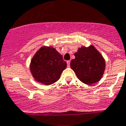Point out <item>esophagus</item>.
I'll use <instances>...</instances> for the list:
<instances>
[{"label":"esophagus","instance_id":"esophagus-1","mask_svg":"<svg viewBox=\"0 0 126 126\" xmlns=\"http://www.w3.org/2000/svg\"><path fill=\"white\" fill-rule=\"evenodd\" d=\"M67 67H69V65H70V61H67Z\"/></svg>","mask_w":126,"mask_h":126}]
</instances>
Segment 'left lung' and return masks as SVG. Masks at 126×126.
<instances>
[{
    "label": "left lung",
    "instance_id": "1",
    "mask_svg": "<svg viewBox=\"0 0 126 126\" xmlns=\"http://www.w3.org/2000/svg\"><path fill=\"white\" fill-rule=\"evenodd\" d=\"M74 55L75 59L71 61V68L82 82L91 85L100 80L106 68V61L94 46L81 47Z\"/></svg>",
    "mask_w": 126,
    "mask_h": 126
}]
</instances>
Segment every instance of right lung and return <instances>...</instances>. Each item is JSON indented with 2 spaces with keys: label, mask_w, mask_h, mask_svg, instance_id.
I'll return each instance as SVG.
<instances>
[{
  "label": "right lung",
  "mask_w": 126,
  "mask_h": 126,
  "mask_svg": "<svg viewBox=\"0 0 126 126\" xmlns=\"http://www.w3.org/2000/svg\"><path fill=\"white\" fill-rule=\"evenodd\" d=\"M66 66V62L55 48L44 46L33 55L30 69L36 82L49 86L59 80Z\"/></svg>",
  "instance_id": "obj_1"
}]
</instances>
